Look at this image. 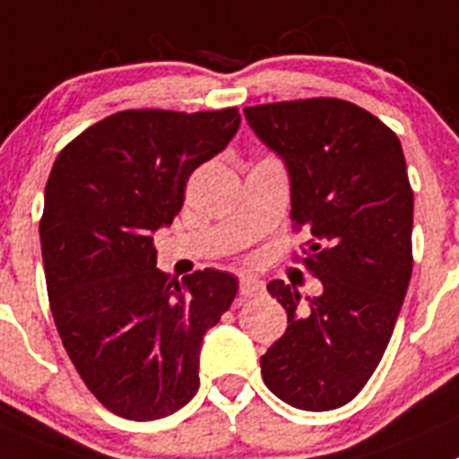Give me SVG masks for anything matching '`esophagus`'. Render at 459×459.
I'll return each mask as SVG.
<instances>
[{
  "label": "esophagus",
  "instance_id": "esophagus-1",
  "mask_svg": "<svg viewBox=\"0 0 459 459\" xmlns=\"http://www.w3.org/2000/svg\"><path fill=\"white\" fill-rule=\"evenodd\" d=\"M238 292H241V298H259L264 292V281H259L256 277H243Z\"/></svg>",
  "mask_w": 459,
  "mask_h": 459
}]
</instances>
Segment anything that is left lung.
I'll return each mask as SVG.
<instances>
[{
	"mask_svg": "<svg viewBox=\"0 0 459 459\" xmlns=\"http://www.w3.org/2000/svg\"><path fill=\"white\" fill-rule=\"evenodd\" d=\"M256 137L283 160L290 218L317 298L274 281L288 326L261 356L264 383L299 410L349 403L381 363L412 274V189L399 137L342 99L246 108Z\"/></svg>",
	"mask_w": 459,
	"mask_h": 459,
	"instance_id": "obj_1",
	"label": "left lung"
}]
</instances>
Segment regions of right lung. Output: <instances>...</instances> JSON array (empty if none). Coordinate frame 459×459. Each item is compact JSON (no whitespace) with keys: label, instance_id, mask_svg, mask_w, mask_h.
Returning a JSON list of instances; mask_svg holds the SVG:
<instances>
[{"label":"right lung","instance_id":"add662e5","mask_svg":"<svg viewBox=\"0 0 459 459\" xmlns=\"http://www.w3.org/2000/svg\"><path fill=\"white\" fill-rule=\"evenodd\" d=\"M238 126L237 108L124 110L56 157L40 221L51 313L87 390L119 417L152 421L194 399L204 333L237 298L222 270L161 273L152 232Z\"/></svg>","mask_w":459,"mask_h":459}]
</instances>
